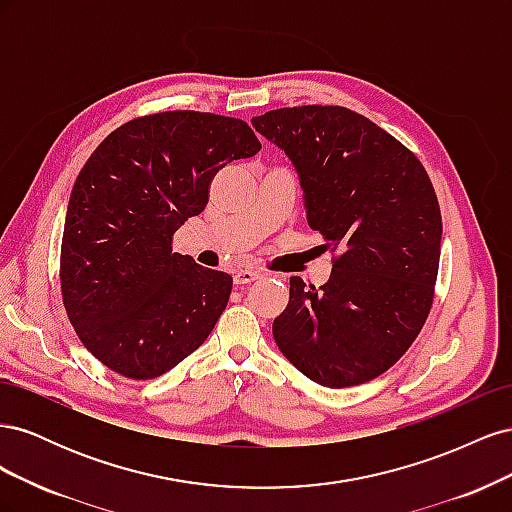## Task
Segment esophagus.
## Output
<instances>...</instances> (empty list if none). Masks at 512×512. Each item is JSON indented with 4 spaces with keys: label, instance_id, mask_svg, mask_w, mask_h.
Returning a JSON list of instances; mask_svg holds the SVG:
<instances>
[{
    "label": "esophagus",
    "instance_id": "34e87169",
    "mask_svg": "<svg viewBox=\"0 0 512 512\" xmlns=\"http://www.w3.org/2000/svg\"><path fill=\"white\" fill-rule=\"evenodd\" d=\"M260 273L254 271V269H239L235 271V275H232V280H235L237 286H243V284H250L254 280H258Z\"/></svg>",
    "mask_w": 512,
    "mask_h": 512
}]
</instances>
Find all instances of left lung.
Segmentation results:
<instances>
[{
	"instance_id": "left-lung-1",
	"label": "left lung",
	"mask_w": 512,
	"mask_h": 512,
	"mask_svg": "<svg viewBox=\"0 0 512 512\" xmlns=\"http://www.w3.org/2000/svg\"><path fill=\"white\" fill-rule=\"evenodd\" d=\"M252 123L299 170L307 224L333 252L318 290L290 277L275 344L322 386L374 380L414 344L436 297L442 215L427 170L346 106L277 108Z\"/></svg>"
}]
</instances>
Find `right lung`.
I'll use <instances>...</instances> for the list:
<instances>
[{"label": "right lung", "mask_w": 512, "mask_h": 512, "mask_svg": "<svg viewBox=\"0 0 512 512\" xmlns=\"http://www.w3.org/2000/svg\"><path fill=\"white\" fill-rule=\"evenodd\" d=\"M260 141L243 119L164 111L130 119L91 153L70 194L59 280L83 346L123 378L151 380L213 331L232 277L173 252L232 160Z\"/></svg>", "instance_id": "add662e5"}]
</instances>
